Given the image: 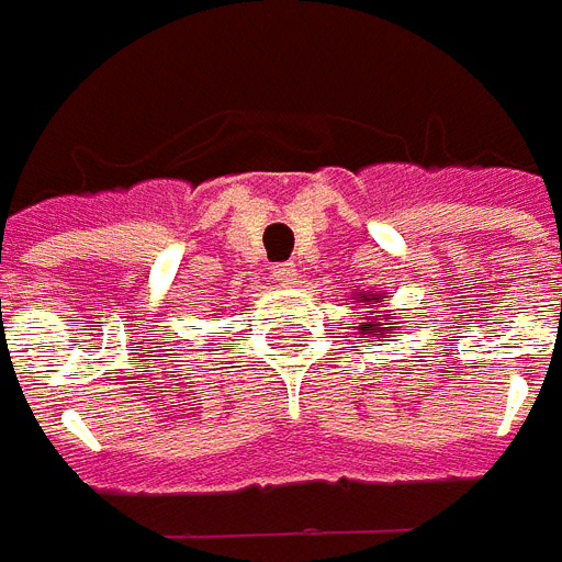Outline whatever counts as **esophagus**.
<instances>
[{"label":"esophagus","mask_w":562,"mask_h":562,"mask_svg":"<svg viewBox=\"0 0 562 562\" xmlns=\"http://www.w3.org/2000/svg\"><path fill=\"white\" fill-rule=\"evenodd\" d=\"M272 278H276V284L293 286L299 281V269H295V263H276L272 267Z\"/></svg>","instance_id":"34e87169"}]
</instances>
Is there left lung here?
Masks as SVG:
<instances>
[{
  "mask_svg": "<svg viewBox=\"0 0 562 562\" xmlns=\"http://www.w3.org/2000/svg\"><path fill=\"white\" fill-rule=\"evenodd\" d=\"M383 299H385V295H383ZM359 302H366L368 307H376V302H380V299H374V295H368V293H359ZM383 313H385V316H374V310H368L366 322H359V334L371 336L374 342H380V339L385 336L383 325H389L385 318L394 316V313H389V310H383ZM392 325H394V322H392Z\"/></svg>",
  "mask_w": 562,
  "mask_h": 562,
  "instance_id": "left-lung-1",
  "label": "left lung"
}]
</instances>
